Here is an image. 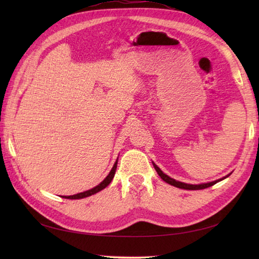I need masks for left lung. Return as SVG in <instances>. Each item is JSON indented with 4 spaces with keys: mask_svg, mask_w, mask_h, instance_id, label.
<instances>
[{
    "mask_svg": "<svg viewBox=\"0 0 259 259\" xmlns=\"http://www.w3.org/2000/svg\"><path fill=\"white\" fill-rule=\"evenodd\" d=\"M153 167H155V169L157 170L158 175L160 176L161 179L163 181H166L167 184L171 185V186H175V187H178V188H181V189H187V190H199V189H205V188H208V187H211L213 186L214 184H217L218 181H221L223 179H225L226 177H224L223 179H219V180H216V181H211V183H208V184H201V185H189V184H184V183H180V181H177L175 180L172 178H170L169 176H167L166 174H163L160 168L157 167L155 163H153ZM228 177V176H227Z\"/></svg>",
    "mask_w": 259,
    "mask_h": 259,
    "instance_id": "obj_1",
    "label": "left lung"
}]
</instances>
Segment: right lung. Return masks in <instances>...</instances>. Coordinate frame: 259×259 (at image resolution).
<instances>
[{"label": "right lung", "mask_w": 259, "mask_h": 259, "mask_svg": "<svg viewBox=\"0 0 259 259\" xmlns=\"http://www.w3.org/2000/svg\"><path fill=\"white\" fill-rule=\"evenodd\" d=\"M117 163H118V160L115 161V163L113 164L111 171H110V174L107 176L106 179H104L101 184H99L97 187H95V188L83 191V192H80V194H76V195H73V196H63V198H67V199H81V198L89 197L91 195L97 194V192H99V191H101L112 181V179L114 177V174H115V169H117Z\"/></svg>", "instance_id": "1"}]
</instances>
